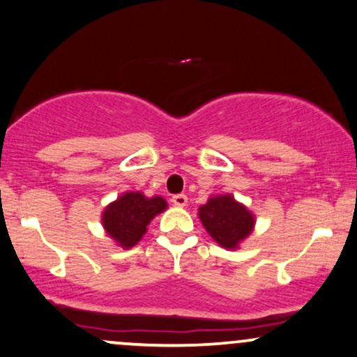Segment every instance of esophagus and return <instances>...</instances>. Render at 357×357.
Listing matches in <instances>:
<instances>
[{"mask_svg":"<svg viewBox=\"0 0 357 357\" xmlns=\"http://www.w3.org/2000/svg\"><path fill=\"white\" fill-rule=\"evenodd\" d=\"M173 204L176 207H184L188 204V197L184 194H176V196H173Z\"/></svg>","mask_w":357,"mask_h":357,"instance_id":"34e87169","label":"esophagus"}]
</instances>
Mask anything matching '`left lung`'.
Here are the masks:
<instances>
[{
	"instance_id": "left-lung-1",
	"label": "left lung",
	"mask_w": 357,
	"mask_h": 357,
	"mask_svg": "<svg viewBox=\"0 0 357 357\" xmlns=\"http://www.w3.org/2000/svg\"><path fill=\"white\" fill-rule=\"evenodd\" d=\"M197 215L207 234L227 250L238 249L255 227V215L232 194L211 196Z\"/></svg>"
}]
</instances>
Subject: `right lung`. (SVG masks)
Masks as SVG:
<instances>
[{
	"label": "right lung",
	"mask_w": 357,
	"mask_h": 357,
	"mask_svg": "<svg viewBox=\"0 0 357 357\" xmlns=\"http://www.w3.org/2000/svg\"><path fill=\"white\" fill-rule=\"evenodd\" d=\"M166 207L168 202L161 196L146 197L139 191L123 192L103 209V231L121 249H132L145 236L151 220Z\"/></svg>",
	"instance_id": "1"
}]
</instances>
